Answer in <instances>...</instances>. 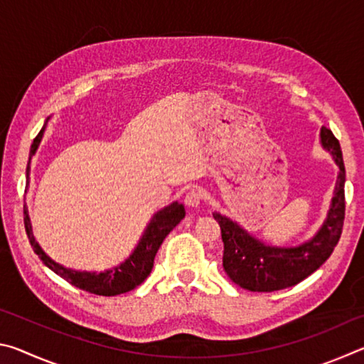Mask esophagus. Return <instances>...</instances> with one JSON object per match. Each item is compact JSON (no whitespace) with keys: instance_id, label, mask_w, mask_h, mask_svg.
Segmentation results:
<instances>
[{"instance_id":"esophagus-1","label":"esophagus","mask_w":364,"mask_h":364,"mask_svg":"<svg viewBox=\"0 0 364 364\" xmlns=\"http://www.w3.org/2000/svg\"><path fill=\"white\" fill-rule=\"evenodd\" d=\"M202 200H204V194H202V191L199 188L189 189L186 196H184V204L188 207H199L202 204Z\"/></svg>"}]
</instances>
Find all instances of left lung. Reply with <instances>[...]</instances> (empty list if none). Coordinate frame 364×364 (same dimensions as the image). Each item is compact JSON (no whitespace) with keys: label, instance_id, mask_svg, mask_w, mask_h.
<instances>
[{"label":"left lung","instance_id":"left-lung-1","mask_svg":"<svg viewBox=\"0 0 364 364\" xmlns=\"http://www.w3.org/2000/svg\"><path fill=\"white\" fill-rule=\"evenodd\" d=\"M321 141L341 170L328 218L310 242L289 249L269 247L230 218L213 213L223 239V268L234 284L250 292H274L292 287L315 273L334 252L345 220V167L341 144L329 128H321Z\"/></svg>","mask_w":364,"mask_h":364}]
</instances>
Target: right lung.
I'll return each mask as SVG.
<instances>
[{"label":"right lung","instance_id":"obj_1","mask_svg":"<svg viewBox=\"0 0 364 364\" xmlns=\"http://www.w3.org/2000/svg\"><path fill=\"white\" fill-rule=\"evenodd\" d=\"M43 132L45 128H41L40 133L36 134L32 147H30V157L33 156L36 147H38ZM184 207L178 202L165 207L164 210L157 212L151 220L149 226H147L146 232L143 234L136 250L133 252V255L128 258L125 263H122L120 267L114 269H109L106 273H86V271H73L69 268L60 267L59 263L53 262L45 252L40 249V245L35 242L32 226H30V220L27 212L23 210V223H26V231L30 239V244L35 250V254L38 255L43 263L48 268H51L54 273H58L60 278H64L67 282H70L72 286H75L82 291H86L90 294L104 295V297H112V295L125 294L133 291L134 287H138L147 276L151 274L154 267V258L160 245H162L164 239L168 236V232L180 223L184 218Z\"/></svg>","mask_w":364,"mask_h":364}]
</instances>
